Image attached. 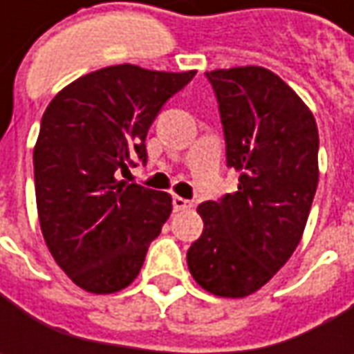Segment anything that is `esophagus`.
<instances>
[{
	"label": "esophagus",
	"mask_w": 354,
	"mask_h": 354,
	"mask_svg": "<svg viewBox=\"0 0 354 354\" xmlns=\"http://www.w3.org/2000/svg\"><path fill=\"white\" fill-rule=\"evenodd\" d=\"M173 209L175 211H185V209H191V201H187L183 197H173Z\"/></svg>",
	"instance_id": "esophagus-1"
}]
</instances>
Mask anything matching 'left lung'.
Masks as SVG:
<instances>
[{
	"label": "left lung",
	"mask_w": 354,
	"mask_h": 354,
	"mask_svg": "<svg viewBox=\"0 0 354 354\" xmlns=\"http://www.w3.org/2000/svg\"><path fill=\"white\" fill-rule=\"evenodd\" d=\"M225 128L238 191L198 205L205 230L187 252L189 272L218 297L258 292L290 260L319 181V133L306 102L264 66L207 73Z\"/></svg>",
	"instance_id": "obj_1"
}]
</instances>
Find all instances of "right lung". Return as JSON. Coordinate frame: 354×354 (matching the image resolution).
Masks as SVG:
<instances>
[{
	"label": "right lung",
	"instance_id": "1",
	"mask_svg": "<svg viewBox=\"0 0 354 354\" xmlns=\"http://www.w3.org/2000/svg\"><path fill=\"white\" fill-rule=\"evenodd\" d=\"M197 71L116 64L76 78L50 100L33 149L35 197L48 252L78 288L116 293L142 270L169 218L171 195L118 181L161 106Z\"/></svg>",
	"mask_w": 354,
	"mask_h": 354
}]
</instances>
